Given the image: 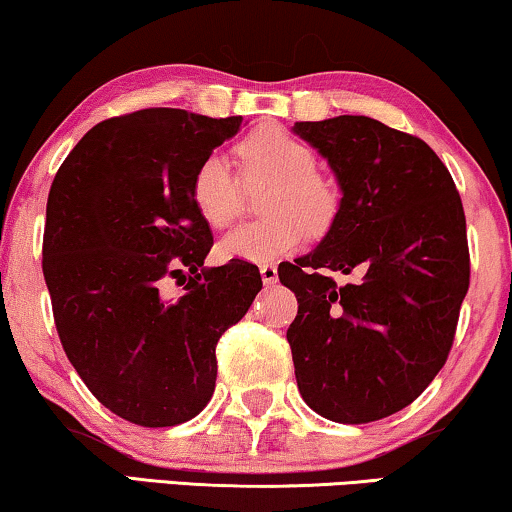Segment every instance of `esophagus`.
Instances as JSON below:
<instances>
[{"instance_id": "obj_1", "label": "esophagus", "mask_w": 512, "mask_h": 512, "mask_svg": "<svg viewBox=\"0 0 512 512\" xmlns=\"http://www.w3.org/2000/svg\"><path fill=\"white\" fill-rule=\"evenodd\" d=\"M261 277H263V284L265 287H272V284L277 282V268L272 263H263L261 265Z\"/></svg>"}]
</instances>
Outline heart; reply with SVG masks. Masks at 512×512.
I'll use <instances>...</instances> for the list:
<instances>
[{
    "label": "heart",
    "mask_w": 512,
    "mask_h": 512,
    "mask_svg": "<svg viewBox=\"0 0 512 512\" xmlns=\"http://www.w3.org/2000/svg\"><path fill=\"white\" fill-rule=\"evenodd\" d=\"M247 185L270 183L263 197L268 218L232 228L218 240L223 261L268 263L301 247L305 235H324L334 225L341 195L336 183L317 171L308 143L282 126H261L237 145ZM192 204L211 228H223L242 207V181L232 164L211 152L197 164L190 183Z\"/></svg>",
    "instance_id": "heart-1"
}]
</instances>
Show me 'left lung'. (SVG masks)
<instances>
[{"label":"left lung","instance_id":"left-lung-1","mask_svg":"<svg viewBox=\"0 0 512 512\" xmlns=\"http://www.w3.org/2000/svg\"><path fill=\"white\" fill-rule=\"evenodd\" d=\"M327 159L341 209L322 242L280 265L296 294L287 329L305 404L369 423L416 400L444 367L470 284L466 216L421 138L364 115L296 122ZM329 271L358 275L336 285Z\"/></svg>","mask_w":512,"mask_h":512}]
</instances>
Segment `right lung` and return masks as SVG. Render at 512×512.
<instances>
[{
	"instance_id": "add662e5",
	"label": "right lung",
	"mask_w": 512,
	"mask_h": 512,
	"mask_svg": "<svg viewBox=\"0 0 512 512\" xmlns=\"http://www.w3.org/2000/svg\"><path fill=\"white\" fill-rule=\"evenodd\" d=\"M240 126L176 108L105 119L51 183L42 270L58 336L96 400L136 426L207 407L218 338L263 287L247 261L204 268L214 237L190 195L197 164ZM169 279L186 284L178 299Z\"/></svg>"
}]
</instances>
